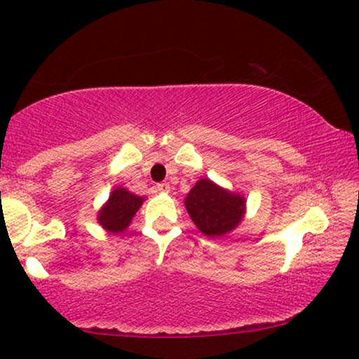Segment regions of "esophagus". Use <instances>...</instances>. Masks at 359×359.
Instances as JSON below:
<instances>
[{"mask_svg":"<svg viewBox=\"0 0 359 359\" xmlns=\"http://www.w3.org/2000/svg\"><path fill=\"white\" fill-rule=\"evenodd\" d=\"M170 184L168 183H160V184H156V191H158V193H163V194H166V193H170Z\"/></svg>","mask_w":359,"mask_h":359,"instance_id":"obj_1","label":"esophagus"}]
</instances>
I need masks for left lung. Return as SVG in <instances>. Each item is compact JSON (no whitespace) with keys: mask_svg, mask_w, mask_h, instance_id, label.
Wrapping results in <instances>:
<instances>
[{"mask_svg":"<svg viewBox=\"0 0 359 359\" xmlns=\"http://www.w3.org/2000/svg\"><path fill=\"white\" fill-rule=\"evenodd\" d=\"M184 205L205 237H224L243 220L247 199L209 178H201L186 196Z\"/></svg>","mask_w":359,"mask_h":359,"instance_id":"left-lung-1","label":"left lung"}]
</instances>
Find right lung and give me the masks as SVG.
I'll list each match as a JSON object with an SVG mask.
<instances>
[{"label": "right lung", "mask_w": 359, "mask_h": 359, "mask_svg": "<svg viewBox=\"0 0 359 359\" xmlns=\"http://www.w3.org/2000/svg\"><path fill=\"white\" fill-rule=\"evenodd\" d=\"M145 196H137L126 188H117L109 194V199L102 204L97 212V224L109 233H122L129 227L137 210L140 209Z\"/></svg>", "instance_id": "obj_1"}]
</instances>
